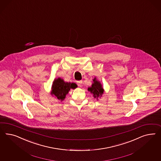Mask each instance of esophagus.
<instances>
[{
    "label": "esophagus",
    "instance_id": "34e87169",
    "mask_svg": "<svg viewBox=\"0 0 161 161\" xmlns=\"http://www.w3.org/2000/svg\"><path fill=\"white\" fill-rule=\"evenodd\" d=\"M77 84L78 86H79V87H81V86H82V84H83V81H81V80H80V81H77Z\"/></svg>",
    "mask_w": 161,
    "mask_h": 161
}]
</instances>
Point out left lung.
Wrapping results in <instances>:
<instances>
[{
  "label": "left lung",
  "instance_id": "left-lung-1",
  "mask_svg": "<svg viewBox=\"0 0 161 161\" xmlns=\"http://www.w3.org/2000/svg\"><path fill=\"white\" fill-rule=\"evenodd\" d=\"M93 81L94 83H93L92 87L88 88V90L93 94L94 97L97 98L98 97L102 96L104 91L101 83L98 81H97L96 78H94L93 80Z\"/></svg>",
  "mask_w": 161,
  "mask_h": 161
}]
</instances>
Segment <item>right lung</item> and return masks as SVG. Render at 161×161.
Listing matches in <instances>:
<instances>
[{"label": "right lung", "mask_w": 161, "mask_h": 161, "mask_svg": "<svg viewBox=\"0 0 161 161\" xmlns=\"http://www.w3.org/2000/svg\"><path fill=\"white\" fill-rule=\"evenodd\" d=\"M77 87L76 84L73 83H65L63 80L58 78L55 79L52 86L51 94L54 95L58 100L63 101L65 97L71 88Z\"/></svg>", "instance_id": "right-lung-1"}]
</instances>
